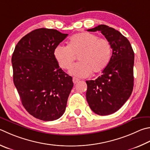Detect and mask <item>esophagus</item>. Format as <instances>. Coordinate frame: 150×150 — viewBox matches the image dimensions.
Segmentation results:
<instances>
[{"label": "esophagus", "mask_w": 150, "mask_h": 150, "mask_svg": "<svg viewBox=\"0 0 150 150\" xmlns=\"http://www.w3.org/2000/svg\"><path fill=\"white\" fill-rule=\"evenodd\" d=\"M79 80L78 79L75 78V77H73V83H74L75 84H77L79 82Z\"/></svg>", "instance_id": "obj_1"}]
</instances>
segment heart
Here are the masks:
<instances>
[{
    "label": "heart",
    "instance_id": "1",
    "mask_svg": "<svg viewBox=\"0 0 150 150\" xmlns=\"http://www.w3.org/2000/svg\"><path fill=\"white\" fill-rule=\"evenodd\" d=\"M53 55L59 66L67 69L78 56L79 63L69 69L71 75L87 77L92 72L97 73L108 66L111 55L110 42L88 32L79 33L70 38L68 46L58 45Z\"/></svg>",
    "mask_w": 150,
    "mask_h": 150
}]
</instances>
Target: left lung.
I'll return each mask as SVG.
<instances>
[{
  "label": "left lung",
  "instance_id": "obj_1",
  "mask_svg": "<svg viewBox=\"0 0 150 150\" xmlns=\"http://www.w3.org/2000/svg\"><path fill=\"white\" fill-rule=\"evenodd\" d=\"M101 31L112 48V56L102 74L86 81V100L91 110L100 115L119 110L129 98L134 86V54L129 40L117 30L100 25L87 30Z\"/></svg>",
  "mask_w": 150,
  "mask_h": 150
}]
</instances>
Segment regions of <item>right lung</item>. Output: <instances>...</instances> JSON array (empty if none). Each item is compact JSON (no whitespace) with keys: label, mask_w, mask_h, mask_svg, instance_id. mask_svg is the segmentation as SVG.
Returning <instances> with one entry per match:
<instances>
[{"label":"right lung","mask_w":150,"mask_h":150,"mask_svg":"<svg viewBox=\"0 0 150 150\" xmlns=\"http://www.w3.org/2000/svg\"><path fill=\"white\" fill-rule=\"evenodd\" d=\"M67 35L56 29H35L21 39L12 54L13 83L21 103L40 120H56L66 111L73 83L53 52Z\"/></svg>","instance_id":"1"}]
</instances>
